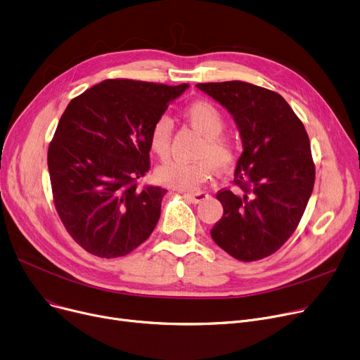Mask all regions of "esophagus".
<instances>
[{
    "label": "esophagus",
    "instance_id": "1",
    "mask_svg": "<svg viewBox=\"0 0 360 360\" xmlns=\"http://www.w3.org/2000/svg\"><path fill=\"white\" fill-rule=\"evenodd\" d=\"M183 196H184L186 199H188V200L192 202V203H200V202H203L205 199H207V198H209V195H207V193H205V192H198V193H183Z\"/></svg>",
    "mask_w": 360,
    "mask_h": 360
}]
</instances>
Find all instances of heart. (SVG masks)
<instances>
[{
    "label": "heart",
    "mask_w": 360,
    "mask_h": 360,
    "mask_svg": "<svg viewBox=\"0 0 360 360\" xmlns=\"http://www.w3.org/2000/svg\"><path fill=\"white\" fill-rule=\"evenodd\" d=\"M187 122L202 136L203 143L199 148L195 162L165 161L157 172V180L177 190H195L210 176L212 165L218 170L228 168L236 158V148L229 139L222 136L225 119L217 105L209 101H195L184 112ZM172 143V122L168 117H160L153 124L150 132L151 151L158 157H165Z\"/></svg>",
    "instance_id": "obj_1"
}]
</instances>
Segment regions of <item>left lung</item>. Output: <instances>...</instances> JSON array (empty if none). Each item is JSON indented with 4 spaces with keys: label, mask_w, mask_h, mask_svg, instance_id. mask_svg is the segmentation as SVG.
<instances>
[{
    "label": "left lung",
    "mask_w": 360,
    "mask_h": 360,
    "mask_svg": "<svg viewBox=\"0 0 360 360\" xmlns=\"http://www.w3.org/2000/svg\"><path fill=\"white\" fill-rule=\"evenodd\" d=\"M196 87L228 110L243 142L234 174L243 193L221 190L217 195L224 215L210 236L237 260L264 259L293 234L312 193L308 134L278 93L243 81Z\"/></svg>",
    "instance_id": "left-lung-1"
}]
</instances>
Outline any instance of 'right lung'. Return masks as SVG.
<instances>
[{
	"label": "right lung",
	"mask_w": 360,
	"mask_h": 360,
	"mask_svg": "<svg viewBox=\"0 0 360 360\" xmlns=\"http://www.w3.org/2000/svg\"><path fill=\"white\" fill-rule=\"evenodd\" d=\"M188 84L104 79L72 98L49 145L58 215L94 256L129 255L154 231L165 188H136L150 170L153 124Z\"/></svg>",
	"instance_id": "obj_1"
}]
</instances>
